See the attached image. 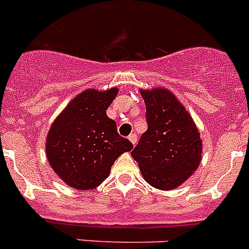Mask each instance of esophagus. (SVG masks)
Wrapping results in <instances>:
<instances>
[{
    "instance_id": "1",
    "label": "esophagus",
    "mask_w": 249,
    "mask_h": 249,
    "mask_svg": "<svg viewBox=\"0 0 249 249\" xmlns=\"http://www.w3.org/2000/svg\"><path fill=\"white\" fill-rule=\"evenodd\" d=\"M128 140H129V142H131L132 143V144H136V143H137V136H136V134H134V133H131V134H129V136H128Z\"/></svg>"
}]
</instances>
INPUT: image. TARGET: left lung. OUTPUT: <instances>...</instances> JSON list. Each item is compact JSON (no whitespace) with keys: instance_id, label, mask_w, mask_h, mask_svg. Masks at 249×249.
Here are the masks:
<instances>
[{"instance_id":"1","label":"left lung","mask_w":249,"mask_h":249,"mask_svg":"<svg viewBox=\"0 0 249 249\" xmlns=\"http://www.w3.org/2000/svg\"><path fill=\"white\" fill-rule=\"evenodd\" d=\"M147 131L132 150L148 184L161 190L178 188L199 166L201 140L193 118L165 89L143 91Z\"/></svg>"}]
</instances>
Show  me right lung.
Instances as JSON below:
<instances>
[{
	"instance_id": "obj_1",
	"label": "right lung",
	"mask_w": 249,
	"mask_h": 249,
	"mask_svg": "<svg viewBox=\"0 0 249 249\" xmlns=\"http://www.w3.org/2000/svg\"><path fill=\"white\" fill-rule=\"evenodd\" d=\"M117 92V89L84 91L50 127L48 160L68 185L81 190L96 188L108 177L116 159L133 148L106 115Z\"/></svg>"
}]
</instances>
